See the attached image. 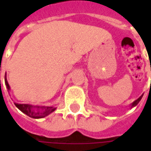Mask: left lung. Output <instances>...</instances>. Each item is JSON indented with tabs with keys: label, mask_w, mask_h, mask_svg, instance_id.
Here are the masks:
<instances>
[{
	"label": "left lung",
	"mask_w": 151,
	"mask_h": 151,
	"mask_svg": "<svg viewBox=\"0 0 151 151\" xmlns=\"http://www.w3.org/2000/svg\"><path fill=\"white\" fill-rule=\"evenodd\" d=\"M142 96H141V97H139V98L137 99V100H135V101L133 102V104H132V107H135V106H136V105L137 104H138V103H139L140 100H141V99H142Z\"/></svg>",
	"instance_id": "obj_1"
}]
</instances>
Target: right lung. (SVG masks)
I'll list each match as a JSON object with an SVG mask.
<instances>
[{
	"label": "right lung",
	"mask_w": 151,
	"mask_h": 151,
	"mask_svg": "<svg viewBox=\"0 0 151 151\" xmlns=\"http://www.w3.org/2000/svg\"><path fill=\"white\" fill-rule=\"evenodd\" d=\"M5 86L8 90H9V86L8 82H7V80H6V78H5ZM15 106L17 108L22 111L23 113H25L26 115H27L28 116L32 117V118H36V119H39V118H43V117H45L47 115H49L51 112H52L53 111H55L56 108L54 107H41V110L40 111H35L34 108L35 107H33L31 105L29 104H15ZM37 108H40V107H37Z\"/></svg>",
	"instance_id": "add662e5"
}]
</instances>
